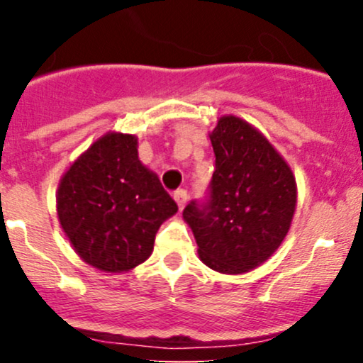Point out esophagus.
I'll use <instances>...</instances> for the list:
<instances>
[{"instance_id":"obj_1","label":"esophagus","mask_w":363,"mask_h":363,"mask_svg":"<svg viewBox=\"0 0 363 363\" xmlns=\"http://www.w3.org/2000/svg\"><path fill=\"white\" fill-rule=\"evenodd\" d=\"M174 199H176L177 206L182 210V208H184V205H186V201H187V191L186 189H177L176 193H174Z\"/></svg>"}]
</instances>
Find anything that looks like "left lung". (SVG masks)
<instances>
[{
	"label": "left lung",
	"mask_w": 363,
	"mask_h": 363,
	"mask_svg": "<svg viewBox=\"0 0 363 363\" xmlns=\"http://www.w3.org/2000/svg\"><path fill=\"white\" fill-rule=\"evenodd\" d=\"M210 140L215 172L208 196L205 201H191L182 216L208 268L247 273L289 234L297 184L273 145L240 118H220Z\"/></svg>",
	"instance_id": "1"
}]
</instances>
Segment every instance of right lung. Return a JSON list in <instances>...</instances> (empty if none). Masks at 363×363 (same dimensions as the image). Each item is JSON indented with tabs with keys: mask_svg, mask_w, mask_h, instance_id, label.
<instances>
[{
	"mask_svg": "<svg viewBox=\"0 0 363 363\" xmlns=\"http://www.w3.org/2000/svg\"><path fill=\"white\" fill-rule=\"evenodd\" d=\"M57 218L86 264L106 273L147 261L177 205L138 158V138L107 133L73 162L57 187Z\"/></svg>",
	"mask_w": 363,
	"mask_h": 363,
	"instance_id": "add662e5",
	"label": "right lung"
}]
</instances>
